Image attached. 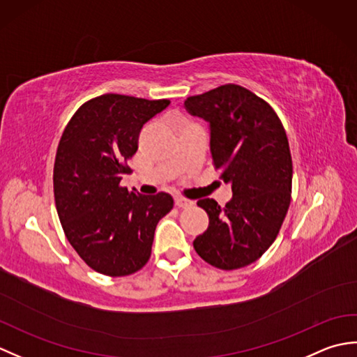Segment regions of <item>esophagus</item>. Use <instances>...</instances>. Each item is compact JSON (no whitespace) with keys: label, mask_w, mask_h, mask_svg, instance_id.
<instances>
[{"label":"esophagus","mask_w":357,"mask_h":357,"mask_svg":"<svg viewBox=\"0 0 357 357\" xmlns=\"http://www.w3.org/2000/svg\"><path fill=\"white\" fill-rule=\"evenodd\" d=\"M193 204H195L193 201L181 198V196H176V198H174V206L179 207V208H188V207H192Z\"/></svg>","instance_id":"1"}]
</instances>
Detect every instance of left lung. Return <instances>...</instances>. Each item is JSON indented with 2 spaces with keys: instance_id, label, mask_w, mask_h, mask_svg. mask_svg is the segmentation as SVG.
Returning a JSON list of instances; mask_svg holds the SVG:
<instances>
[{
  "instance_id": "left-lung-1",
  "label": "left lung",
  "mask_w": 357,
  "mask_h": 357,
  "mask_svg": "<svg viewBox=\"0 0 357 357\" xmlns=\"http://www.w3.org/2000/svg\"><path fill=\"white\" fill-rule=\"evenodd\" d=\"M185 110L210 128V153L233 198L221 208L199 199L208 229L193 241L204 261L221 270L255 262L275 242L290 207L293 165L278 115L250 90L225 84L187 98Z\"/></svg>"
}]
</instances>
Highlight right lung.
Here are the masks:
<instances>
[{"instance_id":"1","label":"right lung","mask_w":357,"mask_h":357,"mask_svg":"<svg viewBox=\"0 0 357 357\" xmlns=\"http://www.w3.org/2000/svg\"><path fill=\"white\" fill-rule=\"evenodd\" d=\"M169 104L101 95L81 105L58 144L53 192L59 221L75 252L102 275L142 268L156 224L173 208L169 193L144 196L119 185L142 126Z\"/></svg>"}]
</instances>
